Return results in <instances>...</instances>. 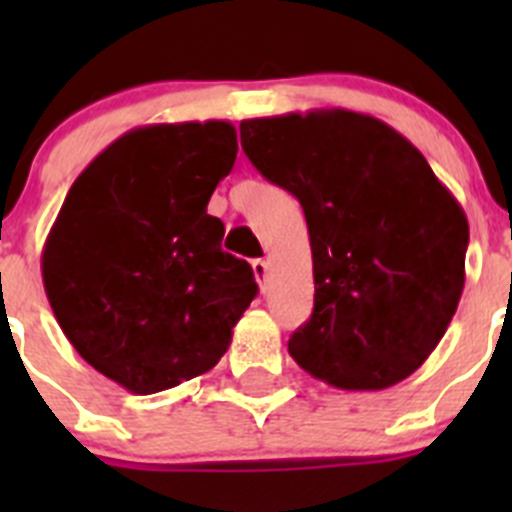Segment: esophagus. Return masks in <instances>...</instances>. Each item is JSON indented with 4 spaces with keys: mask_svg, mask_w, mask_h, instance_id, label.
Masks as SVG:
<instances>
[{
    "mask_svg": "<svg viewBox=\"0 0 512 512\" xmlns=\"http://www.w3.org/2000/svg\"><path fill=\"white\" fill-rule=\"evenodd\" d=\"M251 269H253V277H256V282H259L261 287H264V284H266V274H269V261H266V259H253Z\"/></svg>",
    "mask_w": 512,
    "mask_h": 512,
    "instance_id": "34e87169",
    "label": "esophagus"
}]
</instances>
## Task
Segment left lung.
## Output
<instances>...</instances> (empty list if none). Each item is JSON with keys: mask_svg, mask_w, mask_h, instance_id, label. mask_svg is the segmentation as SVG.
<instances>
[{"mask_svg": "<svg viewBox=\"0 0 512 512\" xmlns=\"http://www.w3.org/2000/svg\"><path fill=\"white\" fill-rule=\"evenodd\" d=\"M241 146L305 210L315 307L292 359L341 390L410 377L464 289L469 223L454 194L405 135L361 112L253 117Z\"/></svg>", "mask_w": 512, "mask_h": 512, "instance_id": "left-lung-1", "label": "left lung"}]
</instances>
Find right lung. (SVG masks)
Segmentation results:
<instances>
[{
  "instance_id": "add662e5",
  "label": "right lung",
  "mask_w": 512,
  "mask_h": 512,
  "mask_svg": "<svg viewBox=\"0 0 512 512\" xmlns=\"http://www.w3.org/2000/svg\"><path fill=\"white\" fill-rule=\"evenodd\" d=\"M235 153L225 120L130 130L81 171L45 238L58 325L81 359L135 395L210 372L259 292L207 215Z\"/></svg>"
}]
</instances>
